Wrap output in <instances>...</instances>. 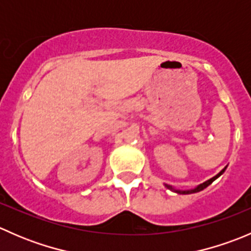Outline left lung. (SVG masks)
<instances>
[{"instance_id": "left-lung-1", "label": "left lung", "mask_w": 251, "mask_h": 251, "mask_svg": "<svg viewBox=\"0 0 251 251\" xmlns=\"http://www.w3.org/2000/svg\"><path fill=\"white\" fill-rule=\"evenodd\" d=\"M226 169H227V166H226V168H225V169H222V170L220 171V173L217 174L216 176H214V177H212V178L207 179V181H205L204 183L199 184V186H197L196 188H193V189H187V191H182V189H175L173 186H169V184H165V187H166V188H169V189H170V191H174V192H176V193H178V194H192V193H197V192H201V191H203L204 188H206L207 186H210V184H211L212 182L215 181V179H216V178H219V177L221 176V175L225 173V170H226Z\"/></svg>"}]
</instances>
